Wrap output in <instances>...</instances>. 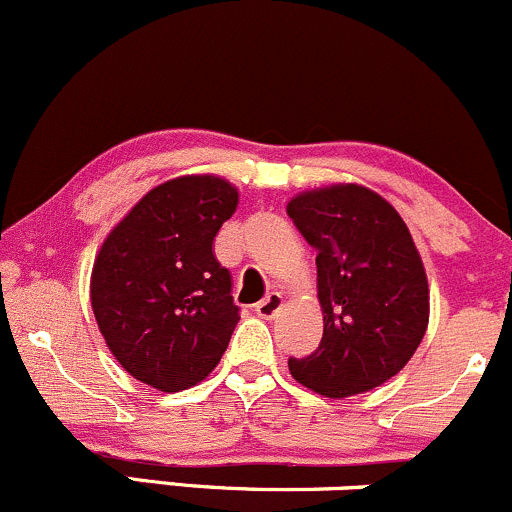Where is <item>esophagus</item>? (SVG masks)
I'll use <instances>...</instances> for the list:
<instances>
[{
	"mask_svg": "<svg viewBox=\"0 0 512 512\" xmlns=\"http://www.w3.org/2000/svg\"><path fill=\"white\" fill-rule=\"evenodd\" d=\"M284 306V299H282V294H279V291H272V294H267L265 299H262L260 303H257L255 306V313L260 318H274L279 313V308Z\"/></svg>",
	"mask_w": 512,
	"mask_h": 512,
	"instance_id": "esophagus-1",
	"label": "esophagus"
}]
</instances>
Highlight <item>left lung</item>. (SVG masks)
Instances as JSON below:
<instances>
[{
  "mask_svg": "<svg viewBox=\"0 0 512 512\" xmlns=\"http://www.w3.org/2000/svg\"><path fill=\"white\" fill-rule=\"evenodd\" d=\"M286 213L316 250L323 338L289 372L325 398H347L396 376L430 318L423 260L398 211L359 184L303 192Z\"/></svg>",
  "mask_w": 512,
  "mask_h": 512,
  "instance_id": "left-lung-1",
  "label": "left lung"
}]
</instances>
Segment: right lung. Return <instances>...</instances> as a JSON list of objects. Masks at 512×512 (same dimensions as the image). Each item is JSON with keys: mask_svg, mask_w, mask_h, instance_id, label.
Returning <instances> with one entry per match:
<instances>
[{"mask_svg": "<svg viewBox=\"0 0 512 512\" xmlns=\"http://www.w3.org/2000/svg\"><path fill=\"white\" fill-rule=\"evenodd\" d=\"M238 209V189L187 174L150 189L106 235L89 299L111 355L157 391L209 376L238 325L230 272L213 238Z\"/></svg>", "mask_w": 512, "mask_h": 512, "instance_id": "1", "label": "right lung"}]
</instances>
